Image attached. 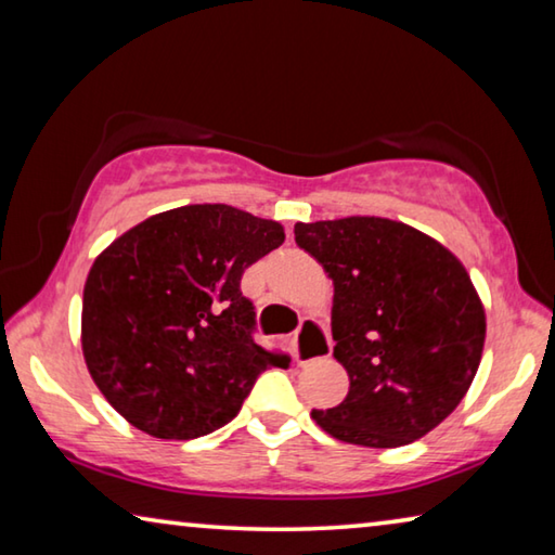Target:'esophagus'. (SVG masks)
Returning <instances> with one entry per match:
<instances>
[{
  "instance_id": "1",
  "label": "esophagus",
  "mask_w": 555,
  "mask_h": 555,
  "mask_svg": "<svg viewBox=\"0 0 555 555\" xmlns=\"http://www.w3.org/2000/svg\"><path fill=\"white\" fill-rule=\"evenodd\" d=\"M333 340L325 327L315 321H304L294 337V357L298 364H311L331 354Z\"/></svg>"
}]
</instances>
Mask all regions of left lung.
<instances>
[{
    "mask_svg": "<svg viewBox=\"0 0 555 555\" xmlns=\"http://www.w3.org/2000/svg\"><path fill=\"white\" fill-rule=\"evenodd\" d=\"M296 244L333 279V357L347 370L343 403L311 416L364 448L424 438L473 384L485 308L453 251L389 218L296 222Z\"/></svg>",
    "mask_w": 555,
    "mask_h": 555,
    "instance_id": "1",
    "label": "left lung"
}]
</instances>
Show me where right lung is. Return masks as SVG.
<instances>
[{"label": "right lung", "mask_w": 555, "mask_h": 555, "mask_svg": "<svg viewBox=\"0 0 555 555\" xmlns=\"http://www.w3.org/2000/svg\"><path fill=\"white\" fill-rule=\"evenodd\" d=\"M286 240L274 220L222 203L134 224L102 251L82 291V357L112 409L164 440L230 424L286 354L251 337L244 269Z\"/></svg>", "instance_id": "add662e5"}]
</instances>
